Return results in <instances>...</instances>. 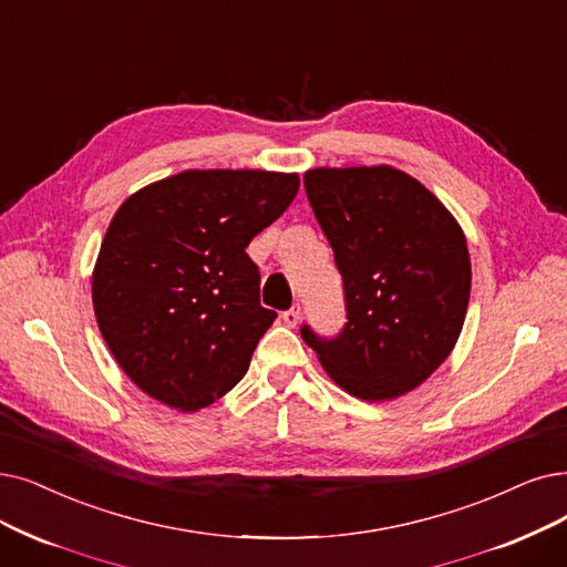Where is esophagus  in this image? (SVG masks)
<instances>
[{"label": "esophagus", "instance_id": "esophagus-1", "mask_svg": "<svg viewBox=\"0 0 567 567\" xmlns=\"http://www.w3.org/2000/svg\"><path fill=\"white\" fill-rule=\"evenodd\" d=\"M281 319H284V323H286L288 328H296V326L300 323V307H292V309L284 311Z\"/></svg>", "mask_w": 567, "mask_h": 567}]
</instances>
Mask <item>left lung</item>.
<instances>
[{
    "label": "left lung",
    "mask_w": 567,
    "mask_h": 567,
    "mask_svg": "<svg viewBox=\"0 0 567 567\" xmlns=\"http://www.w3.org/2000/svg\"><path fill=\"white\" fill-rule=\"evenodd\" d=\"M305 188L344 281L347 326L302 339L347 393L395 400L454 351L470 302L458 220L421 181L389 165L316 167Z\"/></svg>",
    "instance_id": "left-lung-1"
}]
</instances>
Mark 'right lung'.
I'll return each mask as SVG.
<instances>
[{
  "instance_id": "obj_1",
  "label": "right lung",
  "mask_w": 567,
  "mask_h": 567,
  "mask_svg": "<svg viewBox=\"0 0 567 567\" xmlns=\"http://www.w3.org/2000/svg\"><path fill=\"white\" fill-rule=\"evenodd\" d=\"M300 176L186 169L113 214L93 271L100 332L123 372L178 412L235 389L277 311L260 307L246 246L298 195Z\"/></svg>"
}]
</instances>
